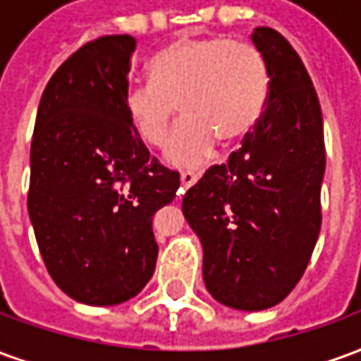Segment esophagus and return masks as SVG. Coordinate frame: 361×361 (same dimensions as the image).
Wrapping results in <instances>:
<instances>
[{
	"label": "esophagus",
	"instance_id": "esophagus-1",
	"mask_svg": "<svg viewBox=\"0 0 361 361\" xmlns=\"http://www.w3.org/2000/svg\"><path fill=\"white\" fill-rule=\"evenodd\" d=\"M199 178H201V173L183 172V173H181V178H180L181 188H183V189H189V188H191V185H195L197 180H199Z\"/></svg>",
	"mask_w": 361,
	"mask_h": 361
}]
</instances>
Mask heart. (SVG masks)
<instances>
[{"label": "heart", "instance_id": "heart-1", "mask_svg": "<svg viewBox=\"0 0 361 361\" xmlns=\"http://www.w3.org/2000/svg\"><path fill=\"white\" fill-rule=\"evenodd\" d=\"M152 81L123 92L127 119L150 147L162 145L180 110L188 116L166 145L168 162L197 168L214 154L219 137L238 141L250 135L269 102V67L250 42L181 38L150 61Z\"/></svg>", "mask_w": 361, "mask_h": 361}]
</instances>
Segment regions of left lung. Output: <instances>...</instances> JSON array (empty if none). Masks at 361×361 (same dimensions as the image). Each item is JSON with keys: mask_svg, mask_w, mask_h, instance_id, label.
Masks as SVG:
<instances>
[{"mask_svg": "<svg viewBox=\"0 0 361 361\" xmlns=\"http://www.w3.org/2000/svg\"><path fill=\"white\" fill-rule=\"evenodd\" d=\"M251 40L269 67L265 114L226 164L211 166L183 197L203 245V280L216 302L269 310L302 279L321 230L323 116L302 59L274 28Z\"/></svg>", "mask_w": 361, "mask_h": 361, "instance_id": "obj_1", "label": "left lung"}]
</instances>
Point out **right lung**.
I'll return each instance as SVG.
<instances>
[{"instance_id": "right-lung-1", "label": "right lung", "mask_w": 361, "mask_h": 361, "mask_svg": "<svg viewBox=\"0 0 361 361\" xmlns=\"http://www.w3.org/2000/svg\"><path fill=\"white\" fill-rule=\"evenodd\" d=\"M133 51L129 35L81 46L36 114L28 214L54 282L87 305L123 303L145 288L158 257L152 216L180 188L127 119Z\"/></svg>"}]
</instances>
